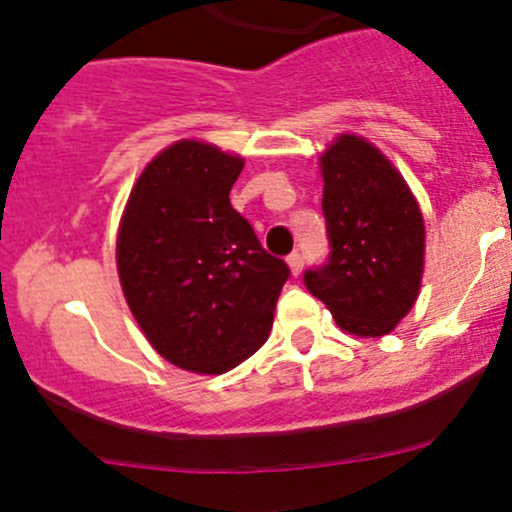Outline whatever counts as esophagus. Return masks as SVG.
<instances>
[{
    "label": "esophagus",
    "mask_w": 512,
    "mask_h": 512,
    "mask_svg": "<svg viewBox=\"0 0 512 512\" xmlns=\"http://www.w3.org/2000/svg\"><path fill=\"white\" fill-rule=\"evenodd\" d=\"M287 265H289V270H292V275L297 277L304 267V257L299 255V252H292V255L287 257Z\"/></svg>",
    "instance_id": "34e87169"
}]
</instances>
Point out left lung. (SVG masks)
<instances>
[{
	"instance_id": "obj_1",
	"label": "left lung",
	"mask_w": 512,
	"mask_h": 512,
	"mask_svg": "<svg viewBox=\"0 0 512 512\" xmlns=\"http://www.w3.org/2000/svg\"><path fill=\"white\" fill-rule=\"evenodd\" d=\"M329 255L304 272L337 324L356 337L389 334L414 307L423 272V218L394 165L359 136L322 156Z\"/></svg>"
}]
</instances>
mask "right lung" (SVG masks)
I'll return each instance as SVG.
<instances>
[{"label": "right lung", "instance_id": "obj_1", "mask_svg": "<svg viewBox=\"0 0 512 512\" xmlns=\"http://www.w3.org/2000/svg\"><path fill=\"white\" fill-rule=\"evenodd\" d=\"M242 158L180 141L148 163L116 242L133 317L170 364L225 374L267 342L289 267L230 205Z\"/></svg>", "mask_w": 512, "mask_h": 512}]
</instances>
